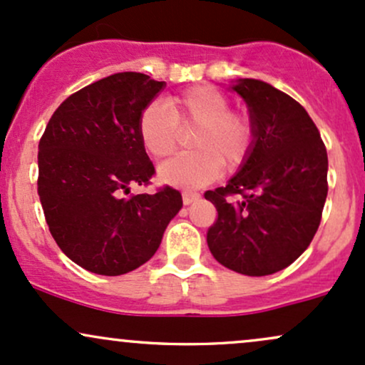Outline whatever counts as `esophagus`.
Returning <instances> with one entry per match:
<instances>
[{
  "instance_id": "esophagus-1",
  "label": "esophagus",
  "mask_w": 365,
  "mask_h": 365,
  "mask_svg": "<svg viewBox=\"0 0 365 365\" xmlns=\"http://www.w3.org/2000/svg\"><path fill=\"white\" fill-rule=\"evenodd\" d=\"M182 197H183V204H185V206H188V204H192V202H195V200H199L200 199V194H197V192L185 190L182 194Z\"/></svg>"
}]
</instances>
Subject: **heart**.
I'll return each instance as SVG.
<instances>
[{
	"instance_id": "1",
	"label": "heart",
	"mask_w": 365,
	"mask_h": 365,
	"mask_svg": "<svg viewBox=\"0 0 365 365\" xmlns=\"http://www.w3.org/2000/svg\"><path fill=\"white\" fill-rule=\"evenodd\" d=\"M195 127L192 153L180 154L159 166V178L182 188L207 185L221 166L233 170L245 161L255 140L249 113L230 110V99L211 86H195L173 96L166 106L150 103L137 120L139 139L153 158H166L177 149L178 128Z\"/></svg>"
}]
</instances>
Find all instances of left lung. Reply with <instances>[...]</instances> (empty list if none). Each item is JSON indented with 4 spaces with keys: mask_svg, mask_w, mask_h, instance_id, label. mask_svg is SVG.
Segmentation results:
<instances>
[{
    "mask_svg": "<svg viewBox=\"0 0 365 365\" xmlns=\"http://www.w3.org/2000/svg\"><path fill=\"white\" fill-rule=\"evenodd\" d=\"M255 140L240 171L204 197L217 220L207 230L211 254L247 276L282 271L300 257L319 228L328 195V154L302 104L269 83L240 78Z\"/></svg>",
    "mask_w": 365,
    "mask_h": 365,
    "instance_id": "8db88e82",
    "label": "left lung"
}]
</instances>
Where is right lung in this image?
<instances>
[{"label": "right lung", "mask_w": 365, "mask_h": 365, "mask_svg": "<svg viewBox=\"0 0 365 365\" xmlns=\"http://www.w3.org/2000/svg\"><path fill=\"white\" fill-rule=\"evenodd\" d=\"M163 87L137 72L101 78L66 98L39 140L46 223L63 254L91 273L118 276L148 262L183 206L168 185L125 197L156 173L137 120Z\"/></svg>", "instance_id": "right-lung-1"}]
</instances>
